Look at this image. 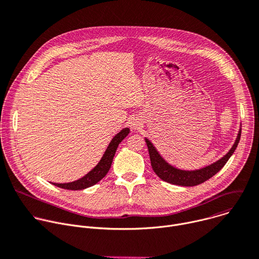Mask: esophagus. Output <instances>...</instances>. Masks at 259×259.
I'll use <instances>...</instances> for the list:
<instances>
[{"instance_id":"1","label":"esophagus","mask_w":259,"mask_h":259,"mask_svg":"<svg viewBox=\"0 0 259 259\" xmlns=\"http://www.w3.org/2000/svg\"><path fill=\"white\" fill-rule=\"evenodd\" d=\"M130 124H131V128L132 129H137V128H139L140 126H142V123H140V121L137 120V119H133Z\"/></svg>"}]
</instances>
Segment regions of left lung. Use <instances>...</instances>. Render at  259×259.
<instances>
[{
  "mask_svg": "<svg viewBox=\"0 0 259 259\" xmlns=\"http://www.w3.org/2000/svg\"><path fill=\"white\" fill-rule=\"evenodd\" d=\"M241 133H242V127L239 130L236 142H234L233 146L231 147L229 152L224 157H222L215 163L210 164V165H207L203 168L196 169V170H182V169L174 167L172 165H170L169 163H167L162 158V156L156 150L154 145L150 142L148 138H146V143H147V146L149 149L152 168L161 180L165 181L167 183H170L174 185H179V186H184V187H192V186L199 185V184L207 181L208 179H210L211 177L215 176L218 171L221 170V168L225 165L228 159L233 154V152L236 151V149L239 145V142H240Z\"/></svg>",
  "mask_w": 259,
  "mask_h": 259,
  "instance_id": "1",
  "label": "left lung"
}]
</instances>
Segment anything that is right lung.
I'll return each instance as SVG.
<instances>
[{
	"label": "right lung",
	"instance_id": "add662e5",
	"mask_svg": "<svg viewBox=\"0 0 259 259\" xmlns=\"http://www.w3.org/2000/svg\"><path fill=\"white\" fill-rule=\"evenodd\" d=\"M129 132H130L129 128H124L123 130H121L119 133H117L111 139V142L109 143V145H108L105 153L103 154L101 160L99 161V163L90 172H88L84 177H82L81 179H79L77 181L71 182V183H63V184L52 183V184L57 187L63 188V189H67V190H83V189H85V188H89L93 185L97 184L108 172L117 147H119L122 140L129 134Z\"/></svg>",
	"mask_w": 259,
	"mask_h": 259
}]
</instances>
